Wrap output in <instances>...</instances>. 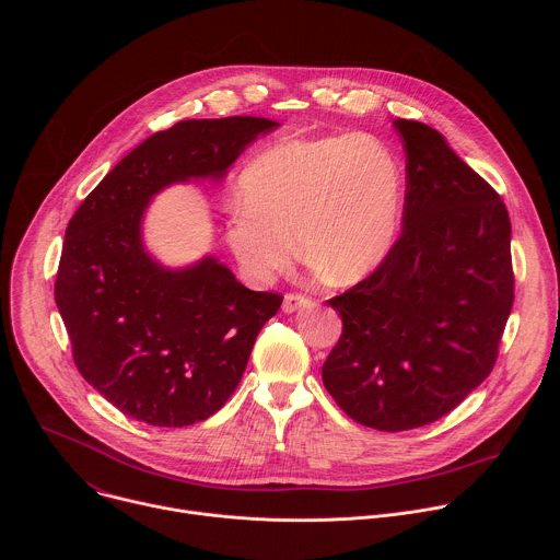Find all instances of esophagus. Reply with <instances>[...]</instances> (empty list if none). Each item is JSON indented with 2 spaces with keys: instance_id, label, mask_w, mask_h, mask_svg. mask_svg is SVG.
I'll return each mask as SVG.
<instances>
[{
  "instance_id": "obj_1",
  "label": "esophagus",
  "mask_w": 560,
  "mask_h": 560,
  "mask_svg": "<svg viewBox=\"0 0 560 560\" xmlns=\"http://www.w3.org/2000/svg\"><path fill=\"white\" fill-rule=\"evenodd\" d=\"M310 305H314L312 303V299L310 296H305V294H299V292H288L285 296H283V312H296V310H303V307H310Z\"/></svg>"
}]
</instances>
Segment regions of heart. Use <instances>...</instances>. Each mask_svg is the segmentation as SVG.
Returning <instances> with one entry per match:
<instances>
[{
    "instance_id": "heart-1",
    "label": "heart",
    "mask_w": 560,
    "mask_h": 560,
    "mask_svg": "<svg viewBox=\"0 0 560 560\" xmlns=\"http://www.w3.org/2000/svg\"><path fill=\"white\" fill-rule=\"evenodd\" d=\"M404 168L385 141L357 132L281 141L238 179L225 242L246 277L270 281L301 255L348 283L392 250L401 223Z\"/></svg>"
}]
</instances>
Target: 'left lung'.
<instances>
[{
  "label": "left lung",
  "mask_w": 560,
  "mask_h": 560,
  "mask_svg": "<svg viewBox=\"0 0 560 560\" xmlns=\"http://www.w3.org/2000/svg\"><path fill=\"white\" fill-rule=\"evenodd\" d=\"M406 150L401 236L376 270L330 299L343 330L324 385L357 423L423 428L481 385L514 303L501 195L421 121L394 119Z\"/></svg>",
  "instance_id": "8db88e82"
}]
</instances>
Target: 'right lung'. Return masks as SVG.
<instances>
[{
  "mask_svg": "<svg viewBox=\"0 0 560 560\" xmlns=\"http://www.w3.org/2000/svg\"><path fill=\"white\" fill-rule=\"evenodd\" d=\"M264 117L186 119L139 143L77 208L66 228L55 303L72 361L126 417L184 428L212 417L244 376L255 339L283 296L255 292L206 257L166 270L141 246L154 192L223 177Z\"/></svg>",
  "mask_w": 560,
  "mask_h": 560,
  "instance_id": "obj_1",
  "label": "right lung"
}]
</instances>
